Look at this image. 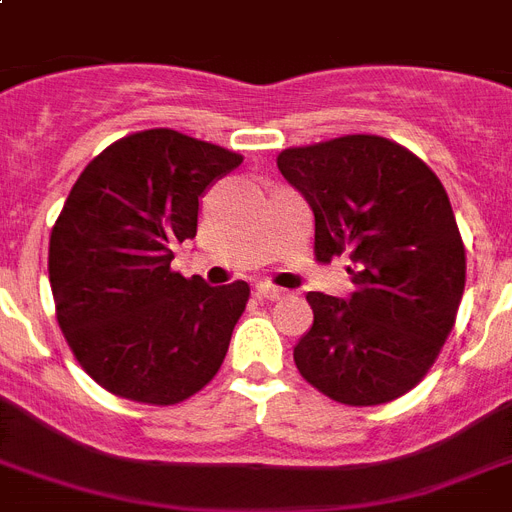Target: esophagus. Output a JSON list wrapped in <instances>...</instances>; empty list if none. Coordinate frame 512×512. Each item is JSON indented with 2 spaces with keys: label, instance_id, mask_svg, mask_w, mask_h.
<instances>
[{
  "label": "esophagus",
  "instance_id": "obj_1",
  "mask_svg": "<svg viewBox=\"0 0 512 512\" xmlns=\"http://www.w3.org/2000/svg\"><path fill=\"white\" fill-rule=\"evenodd\" d=\"M257 297H260V300H281V297H284V289H279V287H273V284H268V281H263V284H257Z\"/></svg>",
  "mask_w": 512,
  "mask_h": 512
}]
</instances>
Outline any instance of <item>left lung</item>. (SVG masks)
Masks as SVG:
<instances>
[{
  "label": "left lung",
  "mask_w": 512,
  "mask_h": 512,
  "mask_svg": "<svg viewBox=\"0 0 512 512\" xmlns=\"http://www.w3.org/2000/svg\"><path fill=\"white\" fill-rule=\"evenodd\" d=\"M281 175L316 217V260L348 255V300L308 292L295 364L337 404L404 396L436 364L465 292V247L444 185L409 148L345 135L287 148Z\"/></svg>",
  "instance_id": "left-lung-1"
}]
</instances>
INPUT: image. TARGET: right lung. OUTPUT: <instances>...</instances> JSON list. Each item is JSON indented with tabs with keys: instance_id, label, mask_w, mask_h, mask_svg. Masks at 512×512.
<instances>
[{
	"instance_id": "1",
	"label": "right lung",
	"mask_w": 512,
	"mask_h": 512,
	"mask_svg": "<svg viewBox=\"0 0 512 512\" xmlns=\"http://www.w3.org/2000/svg\"><path fill=\"white\" fill-rule=\"evenodd\" d=\"M241 156L175 130L116 140L68 193L50 236L58 324L100 388L170 406L223 364L249 284L209 287L170 268L196 236L199 199Z\"/></svg>"
}]
</instances>
